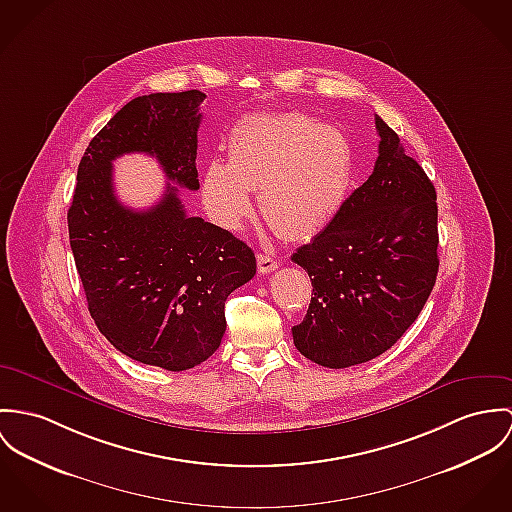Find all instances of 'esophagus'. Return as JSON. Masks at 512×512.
<instances>
[{
  "label": "esophagus",
  "instance_id": "esophagus-1",
  "mask_svg": "<svg viewBox=\"0 0 512 512\" xmlns=\"http://www.w3.org/2000/svg\"><path fill=\"white\" fill-rule=\"evenodd\" d=\"M256 262H258V272L260 274H270L279 266L278 260L274 256H270V254H258Z\"/></svg>",
  "mask_w": 512,
  "mask_h": 512
}]
</instances>
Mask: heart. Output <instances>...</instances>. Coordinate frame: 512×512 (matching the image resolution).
I'll use <instances>...</instances> for the list:
<instances>
[{
  "instance_id": "heart-1",
  "label": "heart",
  "mask_w": 512,
  "mask_h": 512,
  "mask_svg": "<svg viewBox=\"0 0 512 512\" xmlns=\"http://www.w3.org/2000/svg\"><path fill=\"white\" fill-rule=\"evenodd\" d=\"M350 174V144L338 129L303 113L250 115L229 135V162H207L201 195L217 225L238 231L258 191L268 225L299 240L336 217Z\"/></svg>"
}]
</instances>
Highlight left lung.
Returning <instances> with one entry per match:
<instances>
[{"label":"left lung","mask_w":512,"mask_h":512,"mask_svg":"<svg viewBox=\"0 0 512 512\" xmlns=\"http://www.w3.org/2000/svg\"><path fill=\"white\" fill-rule=\"evenodd\" d=\"M375 129L372 176L291 256L313 283L293 344L332 370L389 350L417 321L438 274L436 189L377 115Z\"/></svg>","instance_id":"left-lung-1"}]
</instances>
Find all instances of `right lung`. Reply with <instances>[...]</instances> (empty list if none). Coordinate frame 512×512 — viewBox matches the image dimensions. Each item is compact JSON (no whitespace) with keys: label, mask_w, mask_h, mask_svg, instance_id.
Masks as SVG:
<instances>
[{"label":"right lung","mask_w":512,"mask_h":512,"mask_svg":"<svg viewBox=\"0 0 512 512\" xmlns=\"http://www.w3.org/2000/svg\"><path fill=\"white\" fill-rule=\"evenodd\" d=\"M205 93H150L129 101L93 137L78 166L68 233L88 309L125 356L168 372L205 362L225 334V301L256 274V256L236 236L187 217L178 187L146 209L125 207L113 160L144 152L166 178L197 180L199 105Z\"/></svg>","instance_id":"right-lung-1"}]
</instances>
